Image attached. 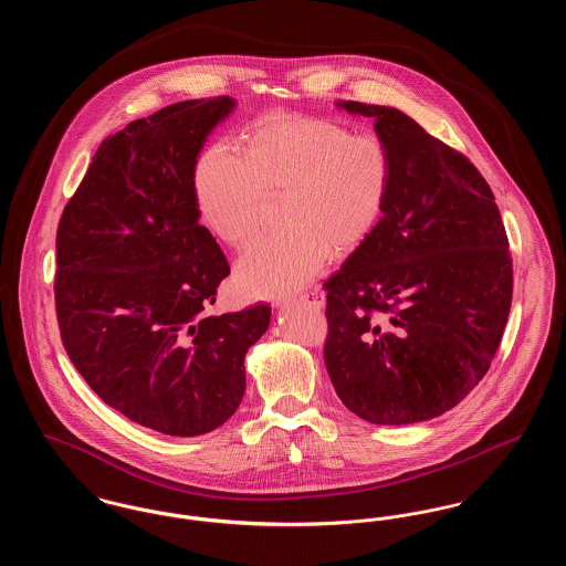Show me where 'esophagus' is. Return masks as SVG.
<instances>
[{
  "instance_id": "obj_1",
  "label": "esophagus",
  "mask_w": 566,
  "mask_h": 566,
  "mask_svg": "<svg viewBox=\"0 0 566 566\" xmlns=\"http://www.w3.org/2000/svg\"><path fill=\"white\" fill-rule=\"evenodd\" d=\"M295 301L296 303H303V305H310V307L321 310L324 305V295L318 289H314V291H310V293H303V295L295 298Z\"/></svg>"
}]
</instances>
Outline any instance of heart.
Segmentation results:
<instances>
[{
	"instance_id": "heart-1",
	"label": "heart",
	"mask_w": 566,
	"mask_h": 566,
	"mask_svg": "<svg viewBox=\"0 0 566 566\" xmlns=\"http://www.w3.org/2000/svg\"><path fill=\"white\" fill-rule=\"evenodd\" d=\"M392 161L376 134L337 120L275 112L245 132V159L212 142L195 163L201 222L235 250L254 242L268 201L286 195L282 235L254 245L238 265L245 295L280 298L310 284L326 263L367 242L388 206Z\"/></svg>"
}]
</instances>
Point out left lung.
<instances>
[{"label": "left lung", "mask_w": 566, "mask_h": 566, "mask_svg": "<svg viewBox=\"0 0 566 566\" xmlns=\"http://www.w3.org/2000/svg\"><path fill=\"white\" fill-rule=\"evenodd\" d=\"M337 106L376 120L392 185L374 235L324 282V365L358 418L431 420L480 384L499 350L513 293L507 233L464 155L401 109Z\"/></svg>", "instance_id": "8db88e82"}]
</instances>
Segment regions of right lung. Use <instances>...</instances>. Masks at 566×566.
<instances>
[{
  "mask_svg": "<svg viewBox=\"0 0 566 566\" xmlns=\"http://www.w3.org/2000/svg\"><path fill=\"white\" fill-rule=\"evenodd\" d=\"M227 95L171 104L109 135L56 229L61 342L93 392L142 427L195 437L242 403L245 352L271 307L210 316L229 263L199 224L195 163Z\"/></svg>",
  "mask_w": 566,
  "mask_h": 566,
  "instance_id": "right-lung-1",
  "label": "right lung"
}]
</instances>
